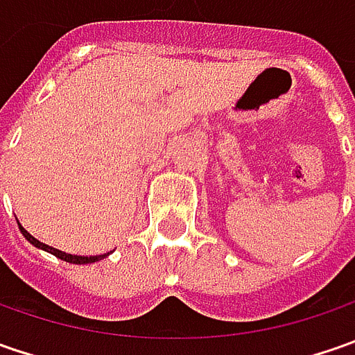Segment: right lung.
I'll use <instances>...</instances> for the list:
<instances>
[{
	"label": "right lung",
	"instance_id": "right-lung-1",
	"mask_svg": "<svg viewBox=\"0 0 355 355\" xmlns=\"http://www.w3.org/2000/svg\"><path fill=\"white\" fill-rule=\"evenodd\" d=\"M19 225V231L23 233V237L27 239L33 247H37V249H41V251H47L51 252V254H55L57 259H61V261H67V263H73V265H90V263H96V261H103L104 257H108L110 252H104V254H96V257H80V254H69V252H62L59 251V249H55V247H49V245H45V243H41L39 239H35L31 233H27L23 227H21V223H17Z\"/></svg>",
	"mask_w": 355,
	"mask_h": 355
}]
</instances>
